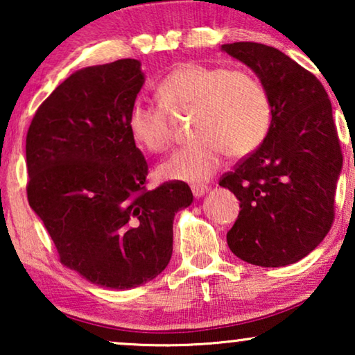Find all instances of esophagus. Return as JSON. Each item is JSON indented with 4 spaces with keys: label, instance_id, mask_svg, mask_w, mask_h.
Returning <instances> with one entry per match:
<instances>
[{
    "label": "esophagus",
    "instance_id": "34e87169",
    "mask_svg": "<svg viewBox=\"0 0 355 355\" xmlns=\"http://www.w3.org/2000/svg\"><path fill=\"white\" fill-rule=\"evenodd\" d=\"M191 191H192V193L196 197H202V196H205V192L208 191V187L203 186V184H192Z\"/></svg>",
    "mask_w": 355,
    "mask_h": 355
}]
</instances>
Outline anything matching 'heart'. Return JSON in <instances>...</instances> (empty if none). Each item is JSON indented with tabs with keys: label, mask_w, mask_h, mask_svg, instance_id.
Wrapping results in <instances>:
<instances>
[{
	"label": "heart",
	"mask_w": 355,
	"mask_h": 355,
	"mask_svg": "<svg viewBox=\"0 0 355 355\" xmlns=\"http://www.w3.org/2000/svg\"><path fill=\"white\" fill-rule=\"evenodd\" d=\"M159 103L135 101L128 125L130 135L148 152L162 153L173 142L171 113L196 110L192 144L176 150L159 166L174 181H205L227 153L244 158L265 142L271 125V100L263 84L245 71L182 62L157 87Z\"/></svg>",
	"instance_id": "obj_1"
}]
</instances>
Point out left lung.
<instances>
[{
	"label": "left lung",
	"mask_w": 355,
	"mask_h": 355,
	"mask_svg": "<svg viewBox=\"0 0 355 355\" xmlns=\"http://www.w3.org/2000/svg\"><path fill=\"white\" fill-rule=\"evenodd\" d=\"M221 48L259 76L271 100L265 142L220 179L241 202L227 245L252 265L295 263L334 221L343 153L331 101L312 72L273 46L236 42Z\"/></svg>",
	"instance_id": "obj_1"
}]
</instances>
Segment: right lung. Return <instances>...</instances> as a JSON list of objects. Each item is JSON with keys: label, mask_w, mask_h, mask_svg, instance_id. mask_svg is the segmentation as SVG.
<instances>
[{"label": "right lung", "mask_w": 355, "mask_h": 355, "mask_svg": "<svg viewBox=\"0 0 355 355\" xmlns=\"http://www.w3.org/2000/svg\"><path fill=\"white\" fill-rule=\"evenodd\" d=\"M142 85L137 60L77 71L38 106L26 139L28 205L60 261L110 289L166 268L174 215L193 200L182 181L147 189V159L128 125Z\"/></svg>", "instance_id": "right-lung-1"}]
</instances>
